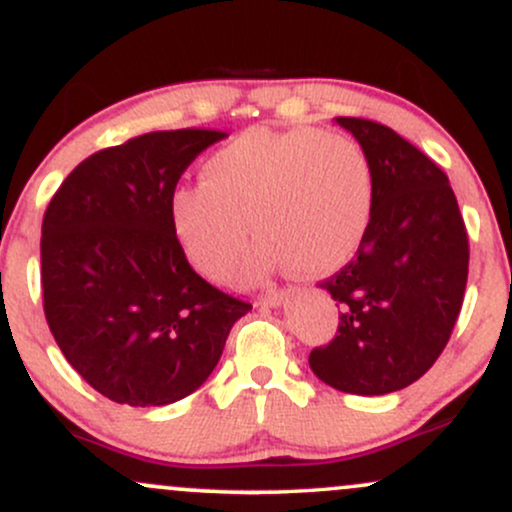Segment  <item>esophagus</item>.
Listing matches in <instances>:
<instances>
[{
	"mask_svg": "<svg viewBox=\"0 0 512 512\" xmlns=\"http://www.w3.org/2000/svg\"><path fill=\"white\" fill-rule=\"evenodd\" d=\"M286 296H291V289L269 291V293H264V296H260V303H262V305H272V308H276V305L284 303Z\"/></svg>",
	"mask_w": 512,
	"mask_h": 512,
	"instance_id": "34e87169",
	"label": "esophagus"
}]
</instances>
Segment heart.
<instances>
[{
	"label": "heart",
	"instance_id": "obj_1",
	"mask_svg": "<svg viewBox=\"0 0 512 512\" xmlns=\"http://www.w3.org/2000/svg\"><path fill=\"white\" fill-rule=\"evenodd\" d=\"M375 178L368 151L344 132L252 127L216 149L202 182L170 192L168 219L182 252L211 281L231 279L262 236L250 269L322 274L342 267L366 238Z\"/></svg>",
	"mask_w": 512,
	"mask_h": 512
}]
</instances>
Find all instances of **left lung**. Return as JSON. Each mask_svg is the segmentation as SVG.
<instances>
[{"instance_id": "8db88e82", "label": "left lung", "mask_w": 512, "mask_h": 512, "mask_svg": "<svg viewBox=\"0 0 512 512\" xmlns=\"http://www.w3.org/2000/svg\"><path fill=\"white\" fill-rule=\"evenodd\" d=\"M337 122L373 163V216L354 260L320 281L342 313L337 337L308 363L334 390L387 395L443 354L467 289L469 238L438 163L380 122Z\"/></svg>"}]
</instances>
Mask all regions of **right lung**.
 I'll use <instances>...</instances> for the list:
<instances>
[{
	"mask_svg": "<svg viewBox=\"0 0 512 512\" xmlns=\"http://www.w3.org/2000/svg\"><path fill=\"white\" fill-rule=\"evenodd\" d=\"M223 137L168 129L96 151L45 209V320L69 366L117 404L163 407L192 395L252 308L190 267L168 219L180 175Z\"/></svg>",
	"mask_w": 512,
	"mask_h": 512,
	"instance_id": "right-lung-1",
	"label": "right lung"
}]
</instances>
